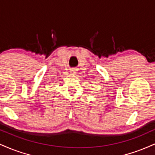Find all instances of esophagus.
Wrapping results in <instances>:
<instances>
[{
	"instance_id": "esophagus-1",
	"label": "esophagus",
	"mask_w": 155,
	"mask_h": 155,
	"mask_svg": "<svg viewBox=\"0 0 155 155\" xmlns=\"http://www.w3.org/2000/svg\"><path fill=\"white\" fill-rule=\"evenodd\" d=\"M76 73H77V69H76V68H71V74H76Z\"/></svg>"
}]
</instances>
